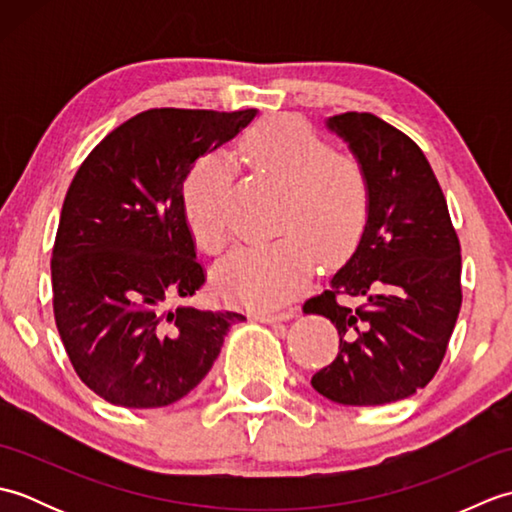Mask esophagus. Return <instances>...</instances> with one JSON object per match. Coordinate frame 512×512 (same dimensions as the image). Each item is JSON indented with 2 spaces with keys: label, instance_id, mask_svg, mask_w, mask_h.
I'll list each match as a JSON object with an SVG mask.
<instances>
[{
  "label": "esophagus",
  "instance_id": "esophagus-1",
  "mask_svg": "<svg viewBox=\"0 0 512 512\" xmlns=\"http://www.w3.org/2000/svg\"><path fill=\"white\" fill-rule=\"evenodd\" d=\"M292 317H295V310H281V312H270V310H264L257 314V319L262 323H284V321H290Z\"/></svg>",
  "mask_w": 512,
  "mask_h": 512
}]
</instances>
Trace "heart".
<instances>
[{
    "label": "heart",
    "mask_w": 512,
    "mask_h": 512,
    "mask_svg": "<svg viewBox=\"0 0 512 512\" xmlns=\"http://www.w3.org/2000/svg\"><path fill=\"white\" fill-rule=\"evenodd\" d=\"M242 151L268 178L284 184L279 233L270 244L237 248L215 270V286L226 299L250 308H277L306 284L317 255L336 264L361 237L372 189L350 151L332 149L297 116H270L248 129ZM228 160L209 154L182 180L184 220L195 242L220 253L228 242Z\"/></svg>",
    "instance_id": "1"
}]
</instances>
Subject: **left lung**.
<instances>
[{
	"label": "left lung",
	"instance_id": "1",
	"mask_svg": "<svg viewBox=\"0 0 512 512\" xmlns=\"http://www.w3.org/2000/svg\"><path fill=\"white\" fill-rule=\"evenodd\" d=\"M372 189L358 246L303 303L339 330V354L312 387L339 405L409 398L436 376L462 306L460 239L422 149L367 112L328 118Z\"/></svg>",
	"mask_w": 512,
	"mask_h": 512
}]
</instances>
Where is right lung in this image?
<instances>
[{"instance_id":"add662e5","label":"right lung","mask_w":512,"mask_h":512,"mask_svg":"<svg viewBox=\"0 0 512 512\" xmlns=\"http://www.w3.org/2000/svg\"><path fill=\"white\" fill-rule=\"evenodd\" d=\"M257 110H147L107 134L65 193L52 248V308L74 372L118 407H167L209 374L246 317L169 310L206 281L182 180Z\"/></svg>"}]
</instances>
